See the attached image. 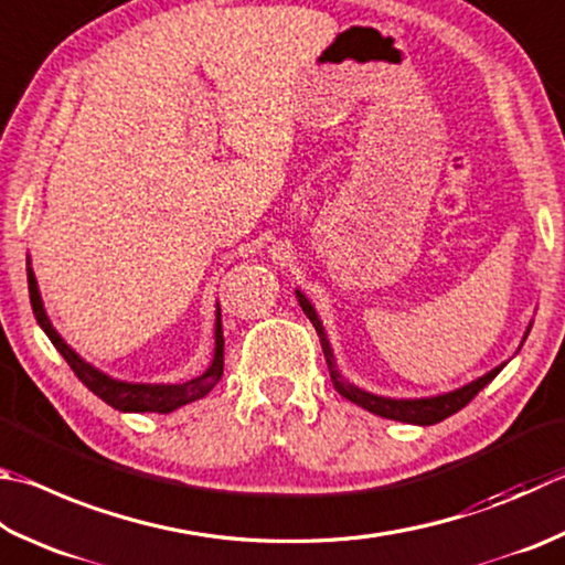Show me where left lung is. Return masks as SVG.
I'll return each instance as SVG.
<instances>
[{
  "label": "left lung",
  "instance_id": "obj_1",
  "mask_svg": "<svg viewBox=\"0 0 565 565\" xmlns=\"http://www.w3.org/2000/svg\"><path fill=\"white\" fill-rule=\"evenodd\" d=\"M296 299H299L303 313L309 316V321L313 323L318 338H321V348H323V355H326V363H328V373H331L333 387L345 399H351V403L361 405L363 409H367V413L381 415L385 419H397V423H409V425H419V427L443 423V419L459 413L461 407L471 403V397H475L481 387H487L491 381H494V377L501 373V367L507 365V363H501V365L494 367V371L484 373L481 377H477V381H471L469 385H461V387L452 390V393H443V395H433V397H383V395L367 393V390L348 383L345 377L341 375V371H338L335 355H333L331 343H328V335H326V328L321 323V318H318L316 309L311 306V301L306 299L303 291H299V289H296ZM529 331H531V323H529L526 333H524V341H526ZM524 341H521V343H524Z\"/></svg>",
  "mask_w": 565,
  "mask_h": 565
}]
</instances>
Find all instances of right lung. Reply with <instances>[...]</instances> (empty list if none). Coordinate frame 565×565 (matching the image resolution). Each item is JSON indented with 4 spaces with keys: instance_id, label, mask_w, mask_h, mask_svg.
Instances as JSON below:
<instances>
[{
    "instance_id": "obj_1",
    "label": "right lung",
    "mask_w": 565,
    "mask_h": 565,
    "mask_svg": "<svg viewBox=\"0 0 565 565\" xmlns=\"http://www.w3.org/2000/svg\"><path fill=\"white\" fill-rule=\"evenodd\" d=\"M26 281H29V299H32V309L41 331L49 335V341L56 345V351L61 355H64V361L71 365V371L76 373L78 381L84 383L90 393L104 399V403L120 409V413L168 415L172 409L204 397L214 385L220 383L222 371H224V335H222L220 306H217V313H214V355L207 371L184 383H128V381H118V377H110L104 371H98V367L86 363L84 358H81L74 348L58 335L54 323L49 321L44 301H41L39 284H36V276L29 256H26Z\"/></svg>"
}]
</instances>
